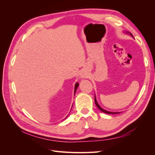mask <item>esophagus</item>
Returning a JSON list of instances; mask_svg holds the SVG:
<instances>
[{"mask_svg":"<svg viewBox=\"0 0 155 155\" xmlns=\"http://www.w3.org/2000/svg\"><path fill=\"white\" fill-rule=\"evenodd\" d=\"M81 78H88V73L85 70H83L80 74Z\"/></svg>","mask_w":155,"mask_h":155,"instance_id":"1","label":"esophagus"}]
</instances>
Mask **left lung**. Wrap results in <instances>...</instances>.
Instances as JSON below:
<instances>
[{
	"mask_svg": "<svg viewBox=\"0 0 155 155\" xmlns=\"http://www.w3.org/2000/svg\"><path fill=\"white\" fill-rule=\"evenodd\" d=\"M126 34H129L131 36H132L133 37V35L130 34V33H129V31L128 32H126ZM94 101H95V104H96V106L97 107V108L98 109H99L101 111H102V112H105V113H106V114H119V113H120V112H109V111H107V110H105V109H102V108L100 106V105L98 104V103L97 102V100H96V96H95V99H94Z\"/></svg>",
	"mask_w": 155,
	"mask_h": 155,
	"instance_id": "obj_1",
	"label": "left lung"
}]
</instances>
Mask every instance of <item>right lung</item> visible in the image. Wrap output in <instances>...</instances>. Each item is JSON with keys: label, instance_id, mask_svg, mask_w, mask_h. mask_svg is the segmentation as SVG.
I'll list each match as a JSON object with an SVG mask.
<instances>
[{"label": "right lung", "instance_id": "add662e5", "mask_svg": "<svg viewBox=\"0 0 155 155\" xmlns=\"http://www.w3.org/2000/svg\"><path fill=\"white\" fill-rule=\"evenodd\" d=\"M78 86H79V83H76V85H75V89H74V94H75V93H76V90H77V88H78ZM67 118V117H66Z\"/></svg>", "mask_w": 155, "mask_h": 155}]
</instances>
